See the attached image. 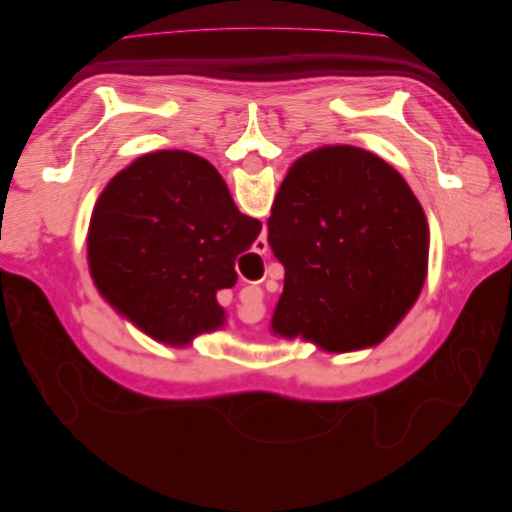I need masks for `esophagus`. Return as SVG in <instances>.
Here are the masks:
<instances>
[{"label": "esophagus", "instance_id": "34e87169", "mask_svg": "<svg viewBox=\"0 0 512 512\" xmlns=\"http://www.w3.org/2000/svg\"><path fill=\"white\" fill-rule=\"evenodd\" d=\"M265 247H267V241H265Z\"/></svg>", "mask_w": 512, "mask_h": 512}]
</instances>
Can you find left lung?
Listing matches in <instances>:
<instances>
[{"mask_svg": "<svg viewBox=\"0 0 512 512\" xmlns=\"http://www.w3.org/2000/svg\"><path fill=\"white\" fill-rule=\"evenodd\" d=\"M269 245L284 265L271 329L329 352L378 344L421 294L429 228L393 166L329 145L288 168L271 209Z\"/></svg>", "mask_w": 512, "mask_h": 512, "instance_id": "obj_1", "label": "left lung"}]
</instances>
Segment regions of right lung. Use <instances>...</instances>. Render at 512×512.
<instances>
[{
	"label": "right lung",
	"mask_w": 512,
	"mask_h": 512,
	"mask_svg": "<svg viewBox=\"0 0 512 512\" xmlns=\"http://www.w3.org/2000/svg\"><path fill=\"white\" fill-rule=\"evenodd\" d=\"M262 224L243 215L205 158L164 149L111 179L87 237L102 297L158 342L185 346L220 329L215 294L237 284L235 260Z\"/></svg>",
	"instance_id": "obj_1"
}]
</instances>
